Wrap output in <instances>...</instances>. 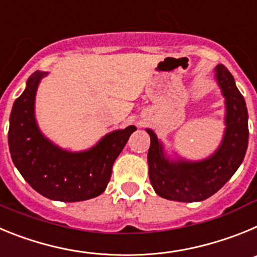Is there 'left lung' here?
I'll use <instances>...</instances> for the list:
<instances>
[{"label":"left lung","instance_id":"obj_1","mask_svg":"<svg viewBox=\"0 0 257 257\" xmlns=\"http://www.w3.org/2000/svg\"><path fill=\"white\" fill-rule=\"evenodd\" d=\"M216 79L226 104V131L220 148L202 162H169L156 134L148 130L149 179L158 196L179 202H198L217 192L234 175L248 145L246 101L225 65H217Z\"/></svg>","mask_w":257,"mask_h":257}]
</instances>
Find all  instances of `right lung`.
I'll list each match as a JSON object with an SVG mask.
<instances>
[{"instance_id": "obj_1", "label": "right lung", "mask_w": 257, "mask_h": 257, "mask_svg": "<svg viewBox=\"0 0 257 257\" xmlns=\"http://www.w3.org/2000/svg\"><path fill=\"white\" fill-rule=\"evenodd\" d=\"M46 74H31L27 88L13 105L9 128L13 162L27 183L46 198L63 202L94 198L105 190L113 163L136 127L109 134L87 152L61 151L41 135L35 119L36 91Z\"/></svg>"}]
</instances>
